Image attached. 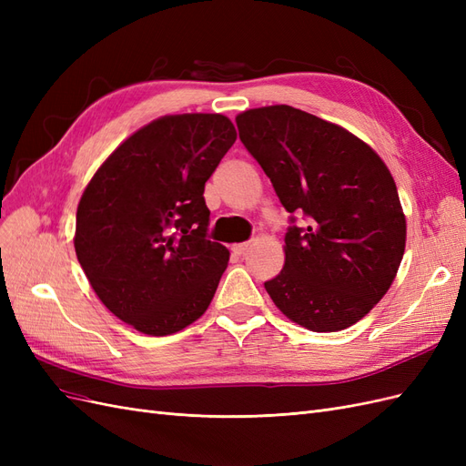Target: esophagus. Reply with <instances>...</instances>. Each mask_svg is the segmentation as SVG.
Instances as JSON below:
<instances>
[{
	"mask_svg": "<svg viewBox=\"0 0 466 466\" xmlns=\"http://www.w3.org/2000/svg\"><path fill=\"white\" fill-rule=\"evenodd\" d=\"M247 248H248V243H237V245L231 247V250L235 252V255H245Z\"/></svg>",
	"mask_w": 466,
	"mask_h": 466,
	"instance_id": "esophagus-1",
	"label": "esophagus"
}]
</instances>
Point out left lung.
<instances>
[{"label": "left lung", "mask_w": 466, "mask_h": 466, "mask_svg": "<svg viewBox=\"0 0 466 466\" xmlns=\"http://www.w3.org/2000/svg\"><path fill=\"white\" fill-rule=\"evenodd\" d=\"M237 128L291 214L284 270L266 291L309 330L351 327L387 293L404 255L406 219L387 165L354 134L288 105L247 110Z\"/></svg>", "instance_id": "obj_1"}]
</instances>
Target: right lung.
<instances>
[{"mask_svg":"<svg viewBox=\"0 0 466 466\" xmlns=\"http://www.w3.org/2000/svg\"><path fill=\"white\" fill-rule=\"evenodd\" d=\"M223 115H175L130 136L77 206L76 255L110 313L149 336L200 319L229 262L208 238L206 180L235 144Z\"/></svg>","mask_w":466,"mask_h":466,"instance_id":"obj_1","label":"right lung"}]
</instances>
